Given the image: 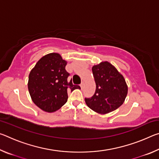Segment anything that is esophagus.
I'll return each mask as SVG.
<instances>
[{"label":"esophagus","mask_w":159,"mask_h":159,"mask_svg":"<svg viewBox=\"0 0 159 159\" xmlns=\"http://www.w3.org/2000/svg\"><path fill=\"white\" fill-rule=\"evenodd\" d=\"M84 84H85V83H84V81H82L81 82V83H80V88H82V89H83V86H84Z\"/></svg>","instance_id":"obj_1"}]
</instances>
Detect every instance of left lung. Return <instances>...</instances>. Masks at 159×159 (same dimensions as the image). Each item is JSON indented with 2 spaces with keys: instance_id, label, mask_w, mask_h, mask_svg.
<instances>
[{
  "instance_id": "obj_1",
  "label": "left lung",
  "mask_w": 159,
  "mask_h": 159,
  "mask_svg": "<svg viewBox=\"0 0 159 159\" xmlns=\"http://www.w3.org/2000/svg\"><path fill=\"white\" fill-rule=\"evenodd\" d=\"M96 90L90 98H85L88 107L99 114H107L121 106L128 93L124 78L108 61L92 68Z\"/></svg>"
}]
</instances>
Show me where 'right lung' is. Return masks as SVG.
<instances>
[{
  "instance_id": "add662e5",
  "label": "right lung",
  "mask_w": 159,
  "mask_h": 159,
  "mask_svg": "<svg viewBox=\"0 0 159 159\" xmlns=\"http://www.w3.org/2000/svg\"><path fill=\"white\" fill-rule=\"evenodd\" d=\"M66 65L60 54L50 53L40 59L29 74V94L34 104L45 111L60 109L67 102L68 91L80 89L68 80Z\"/></svg>"
}]
</instances>
